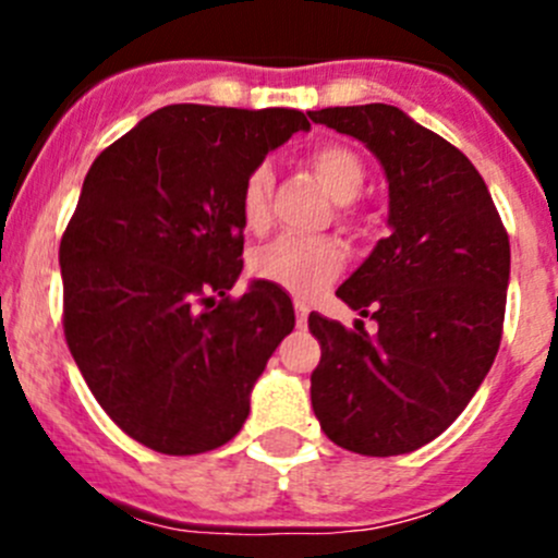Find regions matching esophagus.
Here are the masks:
<instances>
[{"mask_svg": "<svg viewBox=\"0 0 558 558\" xmlns=\"http://www.w3.org/2000/svg\"><path fill=\"white\" fill-rule=\"evenodd\" d=\"M294 311H296V324L307 326V315H311V305L305 300H296L294 302Z\"/></svg>", "mask_w": 558, "mask_h": 558, "instance_id": "34e87169", "label": "esophagus"}]
</instances>
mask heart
Listing matches in <instances>:
<instances>
[{
	"label": "heart",
	"instance_id": "obj_1",
	"mask_svg": "<svg viewBox=\"0 0 558 558\" xmlns=\"http://www.w3.org/2000/svg\"><path fill=\"white\" fill-rule=\"evenodd\" d=\"M307 165L318 174L320 183L326 185L337 202H351L362 191L364 161L353 148L342 143H324L315 145L307 154ZM269 189H272V170L267 165H258L247 174L243 185V218L251 229L264 227L267 221ZM342 269V251L335 243L324 240H296L280 238L272 245L264 247L253 258V272L258 278L278 283L294 294L311 296L329 286Z\"/></svg>",
	"mask_w": 558,
	"mask_h": 558
}]
</instances>
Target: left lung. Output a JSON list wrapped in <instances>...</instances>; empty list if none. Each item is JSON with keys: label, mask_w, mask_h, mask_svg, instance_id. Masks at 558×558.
I'll return each mask as SVG.
<instances>
[{"label": "left lung", "mask_w": 558, "mask_h": 558, "mask_svg": "<svg viewBox=\"0 0 558 558\" xmlns=\"http://www.w3.org/2000/svg\"><path fill=\"white\" fill-rule=\"evenodd\" d=\"M307 116L378 156L391 227L337 289L351 311L378 320V331L307 318L320 342L315 418L345 451L410 453L459 418L492 369L508 302V232L472 161L399 107Z\"/></svg>", "instance_id": "8db88e82"}]
</instances>
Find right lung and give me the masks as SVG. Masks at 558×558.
Returning a JSON list of instances; mask_svg holds the SVG:
<instances>
[{
	"label": "right lung",
	"instance_id": "add662e5",
	"mask_svg": "<svg viewBox=\"0 0 558 558\" xmlns=\"http://www.w3.org/2000/svg\"><path fill=\"white\" fill-rule=\"evenodd\" d=\"M300 129L289 107L167 105L105 148L61 238L64 337L102 410L159 453L213 451L294 329L289 294L240 300L243 185Z\"/></svg>",
	"mask_w": 558,
	"mask_h": 558
}]
</instances>
